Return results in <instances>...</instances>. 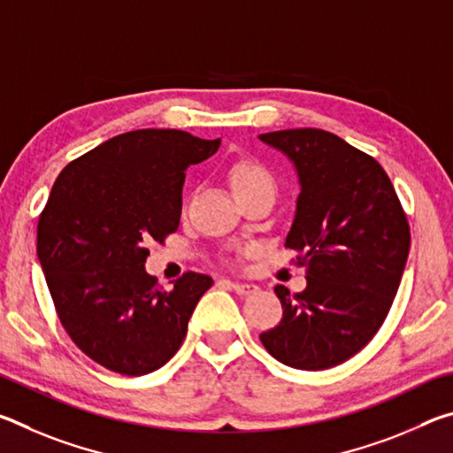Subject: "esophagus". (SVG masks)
<instances>
[{"label": "esophagus", "mask_w": 453, "mask_h": 453, "mask_svg": "<svg viewBox=\"0 0 453 453\" xmlns=\"http://www.w3.org/2000/svg\"><path fill=\"white\" fill-rule=\"evenodd\" d=\"M229 286H232L235 294H240V296H251L259 289L257 286H254V283H240V281H232Z\"/></svg>", "instance_id": "obj_1"}]
</instances>
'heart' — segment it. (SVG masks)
<instances>
[{
    "label": "heart",
    "instance_id": "heart-1",
    "mask_svg": "<svg viewBox=\"0 0 453 453\" xmlns=\"http://www.w3.org/2000/svg\"><path fill=\"white\" fill-rule=\"evenodd\" d=\"M229 183L235 197L254 194V191H275V178L257 159H240L229 167Z\"/></svg>",
    "mask_w": 453,
    "mask_h": 453
}]
</instances>
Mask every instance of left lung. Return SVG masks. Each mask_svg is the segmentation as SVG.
<instances>
[{
    "mask_svg": "<svg viewBox=\"0 0 453 453\" xmlns=\"http://www.w3.org/2000/svg\"><path fill=\"white\" fill-rule=\"evenodd\" d=\"M297 173L300 196L286 248L300 254V294L278 286L283 318L259 340L296 370H327L378 332L400 288L410 226L383 167L324 129L257 135Z\"/></svg>",
    "mask_w": 453,
    "mask_h": 453,
    "instance_id": "1",
    "label": "left lung"
}]
</instances>
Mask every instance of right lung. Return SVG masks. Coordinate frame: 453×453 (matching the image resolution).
<instances>
[{"mask_svg":"<svg viewBox=\"0 0 453 453\" xmlns=\"http://www.w3.org/2000/svg\"><path fill=\"white\" fill-rule=\"evenodd\" d=\"M221 140L180 129H135L111 137L65 167L37 224V259L61 326L75 346L121 375L165 365L210 275L188 272L170 289L145 272L151 240L181 216L189 165Z\"/></svg>","mask_w":453,"mask_h":453,"instance_id":"obj_1","label":"right lung"}]
</instances>
